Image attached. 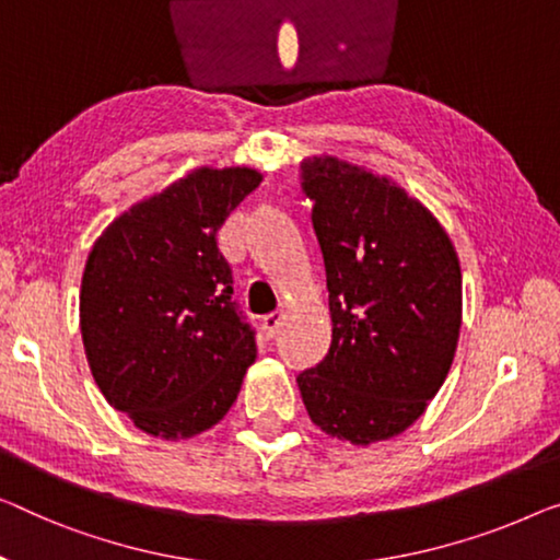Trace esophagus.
<instances>
[{"mask_svg": "<svg viewBox=\"0 0 560 560\" xmlns=\"http://www.w3.org/2000/svg\"><path fill=\"white\" fill-rule=\"evenodd\" d=\"M281 322H283V314H281V312H273V314H269V316H264V319H261V334H264V337H266V339L277 337Z\"/></svg>", "mask_w": 560, "mask_h": 560, "instance_id": "1", "label": "esophagus"}]
</instances>
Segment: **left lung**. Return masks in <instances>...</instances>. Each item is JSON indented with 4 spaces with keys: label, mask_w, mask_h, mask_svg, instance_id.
I'll return each instance as SVG.
<instances>
[{
    "label": "left lung",
    "mask_w": 560,
    "mask_h": 560,
    "mask_svg": "<svg viewBox=\"0 0 560 560\" xmlns=\"http://www.w3.org/2000/svg\"><path fill=\"white\" fill-rule=\"evenodd\" d=\"M327 271L329 354L296 385L329 438L372 445L428 410L463 324L460 258L447 231L387 175L334 155L302 163Z\"/></svg>",
    "instance_id": "1"
}]
</instances>
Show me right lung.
Returning a JSON list of instances; mask_svg holds the SVG:
<instances>
[{
	"label": "right lung",
	"instance_id": "1",
	"mask_svg": "<svg viewBox=\"0 0 560 560\" xmlns=\"http://www.w3.org/2000/svg\"><path fill=\"white\" fill-rule=\"evenodd\" d=\"M261 180L246 165L190 171L120 213L88 256L80 331L90 372L148 435L211 430L256 360L215 233Z\"/></svg>",
	"mask_w": 560,
	"mask_h": 560
}]
</instances>
